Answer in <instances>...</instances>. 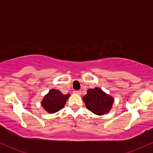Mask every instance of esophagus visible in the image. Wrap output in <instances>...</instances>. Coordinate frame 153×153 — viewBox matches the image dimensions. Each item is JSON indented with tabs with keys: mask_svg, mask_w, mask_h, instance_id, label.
Listing matches in <instances>:
<instances>
[{
	"mask_svg": "<svg viewBox=\"0 0 153 153\" xmlns=\"http://www.w3.org/2000/svg\"><path fill=\"white\" fill-rule=\"evenodd\" d=\"M73 93H75V94H77V95H80L81 94V91H79V90H75V91H73Z\"/></svg>",
	"mask_w": 153,
	"mask_h": 153,
	"instance_id": "34e87169",
	"label": "esophagus"
}]
</instances>
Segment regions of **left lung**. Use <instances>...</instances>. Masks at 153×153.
<instances>
[{
  "label": "left lung",
  "mask_w": 153,
  "mask_h": 153,
  "mask_svg": "<svg viewBox=\"0 0 153 153\" xmlns=\"http://www.w3.org/2000/svg\"><path fill=\"white\" fill-rule=\"evenodd\" d=\"M83 100L87 108L96 115H103L111 109L113 98L105 93L100 88L89 89L83 97Z\"/></svg>",
  "instance_id": "8db88e82"
}]
</instances>
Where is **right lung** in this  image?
<instances>
[{"label": "right lung", "instance_id": "add662e5", "mask_svg": "<svg viewBox=\"0 0 153 153\" xmlns=\"http://www.w3.org/2000/svg\"><path fill=\"white\" fill-rule=\"evenodd\" d=\"M69 94L63 95L58 90H51L44 97L41 104L44 109L50 113H54L63 108Z\"/></svg>", "mask_w": 153, "mask_h": 153}]
</instances>
